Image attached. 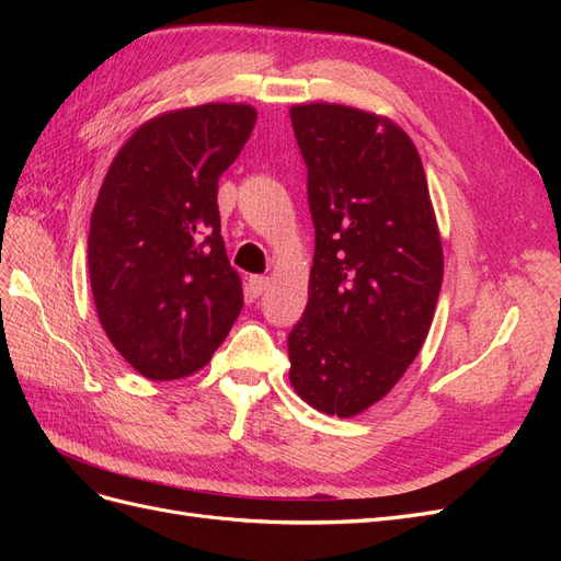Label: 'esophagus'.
I'll return each mask as SVG.
<instances>
[{
  "label": "esophagus",
  "mask_w": 561,
  "mask_h": 561,
  "mask_svg": "<svg viewBox=\"0 0 561 561\" xmlns=\"http://www.w3.org/2000/svg\"><path fill=\"white\" fill-rule=\"evenodd\" d=\"M268 278L266 276H250V295L252 297H260L264 290H266V287H268Z\"/></svg>",
  "instance_id": "34e87169"
}]
</instances>
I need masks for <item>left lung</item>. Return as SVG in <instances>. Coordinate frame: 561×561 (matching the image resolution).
<instances>
[{"label": "left lung", "mask_w": 561, "mask_h": 561, "mask_svg": "<svg viewBox=\"0 0 561 561\" xmlns=\"http://www.w3.org/2000/svg\"><path fill=\"white\" fill-rule=\"evenodd\" d=\"M290 118L316 229L309 304L287 336L290 381L316 410L346 419L381 400L426 342L443 243L400 126L328 103Z\"/></svg>", "instance_id": "left-lung-1"}]
</instances>
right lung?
Returning <instances> with one entry per match:
<instances>
[{
  "label": "right lung",
  "mask_w": 561,
  "mask_h": 561,
  "mask_svg": "<svg viewBox=\"0 0 561 561\" xmlns=\"http://www.w3.org/2000/svg\"><path fill=\"white\" fill-rule=\"evenodd\" d=\"M250 105L165 112L118 149L89 231L98 318L133 369L194 375L243 309L219 236L217 182L254 128Z\"/></svg>",
  "instance_id": "add662e5"
}]
</instances>
